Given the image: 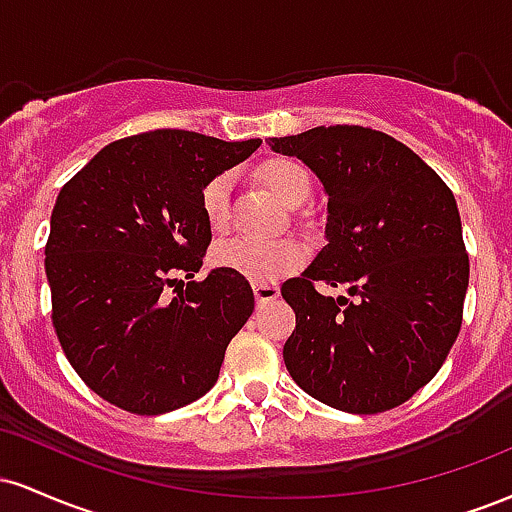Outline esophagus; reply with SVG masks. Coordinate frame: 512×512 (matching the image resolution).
<instances>
[{
  "instance_id": "esophagus-1",
  "label": "esophagus",
  "mask_w": 512,
  "mask_h": 512,
  "mask_svg": "<svg viewBox=\"0 0 512 512\" xmlns=\"http://www.w3.org/2000/svg\"><path fill=\"white\" fill-rule=\"evenodd\" d=\"M252 291H255V298L260 305L279 298V286L276 284H252Z\"/></svg>"
}]
</instances>
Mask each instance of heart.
<instances>
[{"instance_id": "1", "label": "heart", "mask_w": 512, "mask_h": 512, "mask_svg": "<svg viewBox=\"0 0 512 512\" xmlns=\"http://www.w3.org/2000/svg\"><path fill=\"white\" fill-rule=\"evenodd\" d=\"M260 180L276 197L289 207H298L313 192V180L301 163L293 158L279 156L264 161L257 170ZM231 173L214 175L202 187V211L211 231H226L231 223ZM211 262L228 272L245 276L255 284H272L281 276L296 272L305 262L303 243L293 238L281 240H252V238H231L223 240L211 252Z\"/></svg>"}]
</instances>
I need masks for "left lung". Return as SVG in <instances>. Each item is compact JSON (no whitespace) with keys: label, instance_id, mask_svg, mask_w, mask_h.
Here are the masks:
<instances>
[{"label":"left lung","instance_id":"1","mask_svg":"<svg viewBox=\"0 0 512 512\" xmlns=\"http://www.w3.org/2000/svg\"><path fill=\"white\" fill-rule=\"evenodd\" d=\"M269 146L301 158L330 195L327 245L281 286L296 313L286 368L334 409H395L431 383L462 327L469 255L455 195L378 129L315 127ZM317 285H346L355 301Z\"/></svg>","mask_w":512,"mask_h":512}]
</instances>
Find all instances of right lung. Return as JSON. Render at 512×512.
I'll list each match as a JSON object with an SVG mask.
<instances>
[{"label": "right lung", "mask_w": 512, "mask_h": 512, "mask_svg": "<svg viewBox=\"0 0 512 512\" xmlns=\"http://www.w3.org/2000/svg\"><path fill=\"white\" fill-rule=\"evenodd\" d=\"M260 144L154 129L108 144L60 190L45 245L52 325L105 402L156 416L219 380L255 296L245 276L221 267L192 279L211 243L199 197Z\"/></svg>", "instance_id": "add662e5"}]
</instances>
